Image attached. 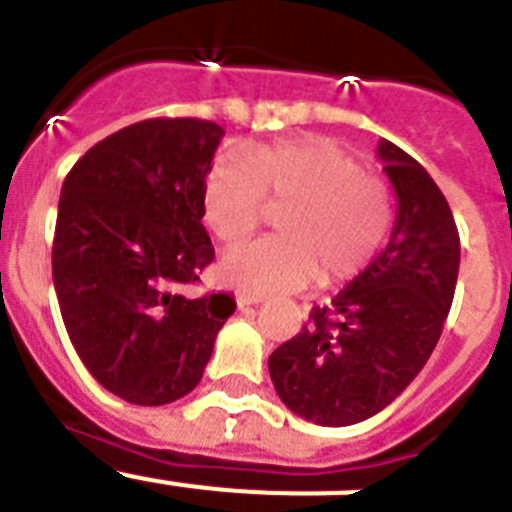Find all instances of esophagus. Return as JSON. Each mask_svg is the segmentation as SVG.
I'll list each match as a JSON object with an SVG mask.
<instances>
[{
  "label": "esophagus",
  "instance_id": "esophagus-1",
  "mask_svg": "<svg viewBox=\"0 0 512 512\" xmlns=\"http://www.w3.org/2000/svg\"><path fill=\"white\" fill-rule=\"evenodd\" d=\"M235 302H238V307H251V305H259V302H264V297L238 292V295H235Z\"/></svg>",
  "mask_w": 512,
  "mask_h": 512
}]
</instances>
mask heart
I'll use <instances>...</instances> for the list:
<instances>
[{
  "label": "heart",
  "mask_w": 512,
  "mask_h": 512,
  "mask_svg": "<svg viewBox=\"0 0 512 512\" xmlns=\"http://www.w3.org/2000/svg\"><path fill=\"white\" fill-rule=\"evenodd\" d=\"M266 200L289 205L279 217L282 238L228 248L220 277L246 295L295 292L354 279L390 235V187L364 174L359 158L336 140L300 138L261 146L253 156L228 151L205 176V223L223 243L241 241L264 217Z\"/></svg>",
  "instance_id": "obj_1"
}]
</instances>
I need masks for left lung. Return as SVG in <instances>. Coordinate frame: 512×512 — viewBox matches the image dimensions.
Segmentation results:
<instances>
[{
	"mask_svg": "<svg viewBox=\"0 0 512 512\" xmlns=\"http://www.w3.org/2000/svg\"><path fill=\"white\" fill-rule=\"evenodd\" d=\"M377 156L397 194L390 243L269 356L284 405L333 428L377 415L418 377L459 277V230L438 184L390 140Z\"/></svg>",
	"mask_w": 512,
	"mask_h": 512,
	"instance_id": "1",
	"label": "left lung"
}]
</instances>
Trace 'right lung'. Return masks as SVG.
Returning <instances> with one entry per match:
<instances>
[{
    "label": "right lung",
    "mask_w": 512,
    "mask_h": 512,
    "mask_svg": "<svg viewBox=\"0 0 512 512\" xmlns=\"http://www.w3.org/2000/svg\"><path fill=\"white\" fill-rule=\"evenodd\" d=\"M223 128L151 117L99 140L63 179L53 284L76 354L104 390L166 405L200 384L225 292L189 297L215 259L202 189Z\"/></svg>",
    "instance_id": "add662e5"
}]
</instances>
